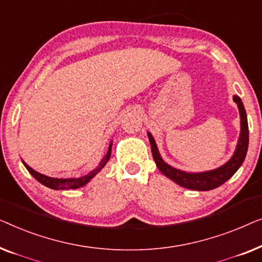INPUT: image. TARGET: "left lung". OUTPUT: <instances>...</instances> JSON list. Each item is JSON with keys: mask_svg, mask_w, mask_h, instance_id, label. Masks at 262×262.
<instances>
[{"mask_svg": "<svg viewBox=\"0 0 262 262\" xmlns=\"http://www.w3.org/2000/svg\"><path fill=\"white\" fill-rule=\"evenodd\" d=\"M234 102L236 103L238 106V112H240V119H241V132L240 138H238L236 149L233 154V157L227 161L222 166L211 171L206 172H200V173H189L180 171L174 167L169 166L168 164L165 163L161 158L159 150H158L156 140L150 133H148V139L150 143V148H152L153 159L156 161L157 167L160 169V172L164 176H166L173 182L178 184V185L186 187L190 190L196 191H209L212 189H216L226 183L228 179L235 174V172L238 168L245 160L247 149H248V142H249V134H248V121H247V114L243 106V103L238 96H234Z\"/></svg>", "mask_w": 262, "mask_h": 262, "instance_id": "8db88e82", "label": "left lung"}]
</instances>
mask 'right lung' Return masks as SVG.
Returning <instances> with one entry per match:
<instances>
[{
    "mask_svg": "<svg viewBox=\"0 0 262 262\" xmlns=\"http://www.w3.org/2000/svg\"><path fill=\"white\" fill-rule=\"evenodd\" d=\"M112 145L113 142H110L109 145V148H108V152H106L105 157L103 158L101 163H99L98 167H96L93 171L88 173V174L83 176V177H79V178H66V179H62V178H52V177H47L45 174H41V173L36 172L33 169L32 167H29L27 164L24 163L25 167L28 169V172L31 173V174L34 177V178L38 180L39 183H41L42 185H45L47 187H50V189H53V190H69V189H78V187H82L85 185L90 182L91 179L94 178V177L97 174V173L101 171V169L104 167V165L108 163V160L110 159V154H112Z\"/></svg>",
    "mask_w": 262,
    "mask_h": 262,
    "instance_id": "obj_1",
    "label": "right lung"
}]
</instances>
